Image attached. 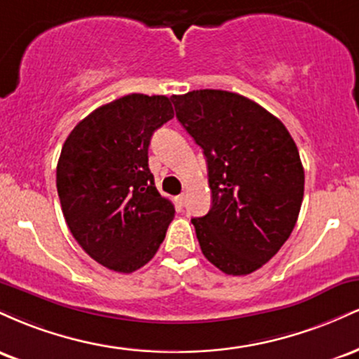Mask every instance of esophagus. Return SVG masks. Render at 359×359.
<instances>
[{
  "mask_svg": "<svg viewBox=\"0 0 359 359\" xmlns=\"http://www.w3.org/2000/svg\"><path fill=\"white\" fill-rule=\"evenodd\" d=\"M175 201H177V204H179L180 208H182V205L185 204V196H184V194H180V196L175 197Z\"/></svg>",
  "mask_w": 359,
  "mask_h": 359,
  "instance_id": "obj_1",
  "label": "esophagus"
}]
</instances>
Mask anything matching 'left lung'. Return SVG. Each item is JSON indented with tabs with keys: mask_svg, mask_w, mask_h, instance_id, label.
<instances>
[{
	"mask_svg": "<svg viewBox=\"0 0 359 359\" xmlns=\"http://www.w3.org/2000/svg\"><path fill=\"white\" fill-rule=\"evenodd\" d=\"M172 101L208 162L212 205L192 219L201 250L226 275H248L277 255L297 222V145L278 118L241 94L201 89Z\"/></svg>",
	"mask_w": 359,
	"mask_h": 359,
	"instance_id": "1",
	"label": "left lung"
}]
</instances>
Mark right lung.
<instances>
[{"label":"right lung","instance_id":"obj_1","mask_svg":"<svg viewBox=\"0 0 359 359\" xmlns=\"http://www.w3.org/2000/svg\"><path fill=\"white\" fill-rule=\"evenodd\" d=\"M174 118L167 96L128 94L77 123L62 147L57 192L72 236L106 269H142L165 238L174 204L148 168L151 135Z\"/></svg>","mask_w":359,"mask_h":359}]
</instances>
